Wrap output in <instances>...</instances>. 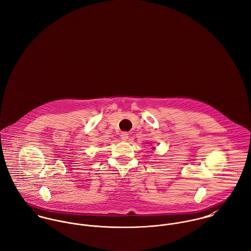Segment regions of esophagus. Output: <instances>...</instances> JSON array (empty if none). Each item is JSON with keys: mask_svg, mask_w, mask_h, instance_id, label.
Instances as JSON below:
<instances>
[{"mask_svg": "<svg viewBox=\"0 0 251 251\" xmlns=\"http://www.w3.org/2000/svg\"><path fill=\"white\" fill-rule=\"evenodd\" d=\"M121 139L123 141H126L128 139V134L126 132H122L121 133Z\"/></svg>", "mask_w": 251, "mask_h": 251, "instance_id": "obj_1", "label": "esophagus"}]
</instances>
